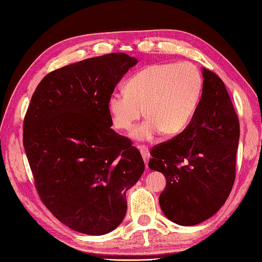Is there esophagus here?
Returning a JSON list of instances; mask_svg holds the SVG:
<instances>
[{
    "mask_svg": "<svg viewBox=\"0 0 262 262\" xmlns=\"http://www.w3.org/2000/svg\"><path fill=\"white\" fill-rule=\"evenodd\" d=\"M140 152L142 154V157L144 159V162L145 164L148 163V160H149V149L146 146H141L140 147Z\"/></svg>",
    "mask_w": 262,
    "mask_h": 262,
    "instance_id": "obj_1",
    "label": "esophagus"
}]
</instances>
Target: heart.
<instances>
[{"mask_svg": "<svg viewBox=\"0 0 262 262\" xmlns=\"http://www.w3.org/2000/svg\"><path fill=\"white\" fill-rule=\"evenodd\" d=\"M203 80L196 66L153 64L137 72L125 84V92L111 93L107 108L116 129L129 130L141 118L146 120L134 128L130 136L148 142L163 133L174 136L190 121L202 94Z\"/></svg>", "mask_w": 262, "mask_h": 262, "instance_id": "obj_1", "label": "heart"}]
</instances>
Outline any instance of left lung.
<instances>
[{"label":"left lung","instance_id":"8db88e82","mask_svg":"<svg viewBox=\"0 0 262 262\" xmlns=\"http://www.w3.org/2000/svg\"><path fill=\"white\" fill-rule=\"evenodd\" d=\"M203 93L189 125L151 151L148 168L163 173L159 203L176 224L191 226L224 205L235 180L240 124L226 88L203 68Z\"/></svg>","mask_w":262,"mask_h":262}]
</instances>
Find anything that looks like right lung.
I'll use <instances>...</instances> for the list:
<instances>
[{"instance_id":"right-lung-1","label":"right lung","mask_w":262,"mask_h":262,"mask_svg":"<svg viewBox=\"0 0 262 262\" xmlns=\"http://www.w3.org/2000/svg\"><path fill=\"white\" fill-rule=\"evenodd\" d=\"M137 58L107 54L47 74L32 94L24 146L42 203L63 224L89 235L118 226L126 191L145 164L111 128L107 101Z\"/></svg>"}]
</instances>
